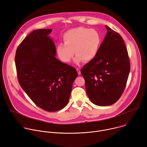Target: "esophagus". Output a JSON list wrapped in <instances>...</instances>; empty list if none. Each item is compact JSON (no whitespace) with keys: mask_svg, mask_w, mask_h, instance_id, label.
<instances>
[{"mask_svg":"<svg viewBox=\"0 0 147 147\" xmlns=\"http://www.w3.org/2000/svg\"><path fill=\"white\" fill-rule=\"evenodd\" d=\"M76 70H77V71L78 74H81V70H80V69H78V68H77Z\"/></svg>","mask_w":147,"mask_h":147,"instance_id":"obj_1","label":"esophagus"}]
</instances>
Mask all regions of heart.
Listing matches in <instances>:
<instances>
[{"instance_id":"obj_1","label":"heart","mask_w":147,"mask_h":147,"mask_svg":"<svg viewBox=\"0 0 147 147\" xmlns=\"http://www.w3.org/2000/svg\"><path fill=\"white\" fill-rule=\"evenodd\" d=\"M64 44L59 43L56 52L64 63H69L76 55L74 62L78 64L83 60L90 61L97 55L102 42L99 32L94 29L77 27L67 31L63 36Z\"/></svg>"}]
</instances>
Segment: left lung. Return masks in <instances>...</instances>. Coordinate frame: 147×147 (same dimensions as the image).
Returning a JSON list of instances; mask_svg holds the SVG:
<instances>
[{"label": "left lung", "mask_w": 147, "mask_h": 147, "mask_svg": "<svg viewBox=\"0 0 147 147\" xmlns=\"http://www.w3.org/2000/svg\"><path fill=\"white\" fill-rule=\"evenodd\" d=\"M107 34L96 57L84 66L81 73L91 101L106 107L120 98L130 70V60L120 35L105 26Z\"/></svg>", "instance_id": "8db88e82"}]
</instances>
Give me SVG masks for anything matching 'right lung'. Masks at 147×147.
Instances as JSON below:
<instances>
[{"instance_id": "1", "label": "right lung", "mask_w": 147, "mask_h": 147, "mask_svg": "<svg viewBox=\"0 0 147 147\" xmlns=\"http://www.w3.org/2000/svg\"><path fill=\"white\" fill-rule=\"evenodd\" d=\"M51 29L32 31L18 47L15 56L20 86L35 105L48 112L66 106L77 70L56 58Z\"/></svg>"}]
</instances>
